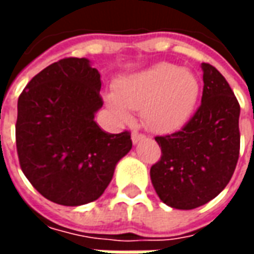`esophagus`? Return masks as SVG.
Masks as SVG:
<instances>
[{
  "label": "esophagus",
  "instance_id": "1",
  "mask_svg": "<svg viewBox=\"0 0 254 254\" xmlns=\"http://www.w3.org/2000/svg\"><path fill=\"white\" fill-rule=\"evenodd\" d=\"M144 137H145V136H144L143 133H138V132H133L132 133V141L134 144H137L138 141H140V140H143Z\"/></svg>",
  "mask_w": 254,
  "mask_h": 254
}]
</instances>
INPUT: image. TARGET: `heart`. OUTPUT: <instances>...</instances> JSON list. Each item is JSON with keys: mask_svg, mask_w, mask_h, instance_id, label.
I'll return each instance as SVG.
<instances>
[{"mask_svg": "<svg viewBox=\"0 0 254 254\" xmlns=\"http://www.w3.org/2000/svg\"><path fill=\"white\" fill-rule=\"evenodd\" d=\"M200 94L196 74L167 63L122 77L117 94L107 95L111 110L127 121L132 110H141L144 124L158 132L182 127L194 110Z\"/></svg>", "mask_w": 254, "mask_h": 254, "instance_id": "b5f03b06", "label": "heart"}]
</instances>
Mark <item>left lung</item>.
I'll return each mask as SVG.
<instances>
[{"instance_id":"obj_1","label":"left lung","mask_w":254,"mask_h":254,"mask_svg":"<svg viewBox=\"0 0 254 254\" xmlns=\"http://www.w3.org/2000/svg\"><path fill=\"white\" fill-rule=\"evenodd\" d=\"M201 105L178 132L156 136L160 159L151 181L162 201L177 209L201 207L218 196L240 156V103L212 65L201 64Z\"/></svg>"}]
</instances>
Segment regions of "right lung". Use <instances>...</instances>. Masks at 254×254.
I'll list each match as a JSON object with an SVG mask.
<instances>
[{
    "label": "right lung",
    "instance_id": "obj_1",
    "mask_svg": "<svg viewBox=\"0 0 254 254\" xmlns=\"http://www.w3.org/2000/svg\"><path fill=\"white\" fill-rule=\"evenodd\" d=\"M100 87L89 60L70 57L45 67L19 96L20 167L50 201L76 207L98 200L132 148L127 130L111 134L94 121L103 106Z\"/></svg>",
    "mask_w": 254,
    "mask_h": 254
}]
</instances>
